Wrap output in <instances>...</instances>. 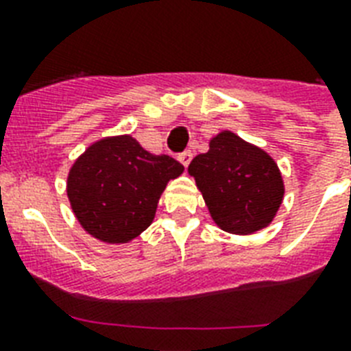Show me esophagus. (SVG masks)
I'll return each mask as SVG.
<instances>
[{
	"label": "esophagus",
	"mask_w": 351,
	"mask_h": 351,
	"mask_svg": "<svg viewBox=\"0 0 351 351\" xmlns=\"http://www.w3.org/2000/svg\"><path fill=\"white\" fill-rule=\"evenodd\" d=\"M191 158H193L191 151H184V153L178 154V160H180V164L184 165V167H187V165H189Z\"/></svg>",
	"instance_id": "1"
}]
</instances>
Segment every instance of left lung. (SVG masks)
<instances>
[{
    "label": "left lung",
    "mask_w": 351,
    "mask_h": 351,
    "mask_svg": "<svg viewBox=\"0 0 351 351\" xmlns=\"http://www.w3.org/2000/svg\"><path fill=\"white\" fill-rule=\"evenodd\" d=\"M187 171L217 226L228 233L266 228L282 204L284 182L275 160L231 131L217 134Z\"/></svg>",
    "instance_id": "8db88e82"
}]
</instances>
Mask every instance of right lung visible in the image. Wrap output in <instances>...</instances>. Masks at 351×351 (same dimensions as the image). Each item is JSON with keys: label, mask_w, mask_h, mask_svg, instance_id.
I'll return each mask as SVG.
<instances>
[{"label": "right lung", "mask_w": 351, "mask_h": 351, "mask_svg": "<svg viewBox=\"0 0 351 351\" xmlns=\"http://www.w3.org/2000/svg\"><path fill=\"white\" fill-rule=\"evenodd\" d=\"M182 171L180 162L147 153L129 134L104 138L69 171L71 208L95 239L123 244L151 226L160 195Z\"/></svg>", "instance_id": "right-lung-1"}]
</instances>
